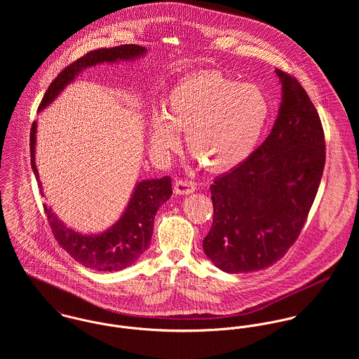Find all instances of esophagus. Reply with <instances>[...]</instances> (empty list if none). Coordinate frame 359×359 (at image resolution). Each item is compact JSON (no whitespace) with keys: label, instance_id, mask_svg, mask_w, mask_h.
I'll use <instances>...</instances> for the list:
<instances>
[{"label":"esophagus","instance_id":"1","mask_svg":"<svg viewBox=\"0 0 359 359\" xmlns=\"http://www.w3.org/2000/svg\"><path fill=\"white\" fill-rule=\"evenodd\" d=\"M195 189H196L195 182L188 180H177L174 184V192L177 195H189V194H194Z\"/></svg>","mask_w":359,"mask_h":359}]
</instances>
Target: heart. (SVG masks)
<instances>
[{
	"instance_id": "heart-1",
	"label": "heart",
	"mask_w": 359,
	"mask_h": 359,
	"mask_svg": "<svg viewBox=\"0 0 359 359\" xmlns=\"http://www.w3.org/2000/svg\"><path fill=\"white\" fill-rule=\"evenodd\" d=\"M268 114V101L256 86L236 84L217 72L192 74L172 87L164 110H152L149 147L164 157L185 130L187 147L208 168H231L252 154Z\"/></svg>"
}]
</instances>
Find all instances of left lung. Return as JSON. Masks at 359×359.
Returning a JSON list of instances; mask_svg holds the SVG:
<instances>
[{
    "mask_svg": "<svg viewBox=\"0 0 359 359\" xmlns=\"http://www.w3.org/2000/svg\"><path fill=\"white\" fill-rule=\"evenodd\" d=\"M275 73L282 101L269 135L210 187L214 218L203 250L228 273L259 271L285 256L304 226L325 167L315 106L296 79Z\"/></svg>",
    "mask_w": 359,
    "mask_h": 359,
    "instance_id": "obj_1",
    "label": "left lung"
}]
</instances>
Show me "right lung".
<instances>
[{
	"instance_id": "1",
	"label": "right lung",
	"mask_w": 359,
	"mask_h": 359,
	"mask_svg": "<svg viewBox=\"0 0 359 359\" xmlns=\"http://www.w3.org/2000/svg\"><path fill=\"white\" fill-rule=\"evenodd\" d=\"M147 53L148 50L145 47L135 44L88 52L57 74L40 103L39 111L46 110L52 104L86 69L102 63L134 62L144 57ZM36 135L37 123L34 121L30 133V160L41 196H44L43 184L36 165ZM171 194L170 177L138 181L120 218L98 233H81L72 229L60 221L52 207L44 205V210L55 239L77 262L95 271L114 272L131 266L148 250L154 235V215L158 207L170 199Z\"/></svg>"
}]
</instances>
